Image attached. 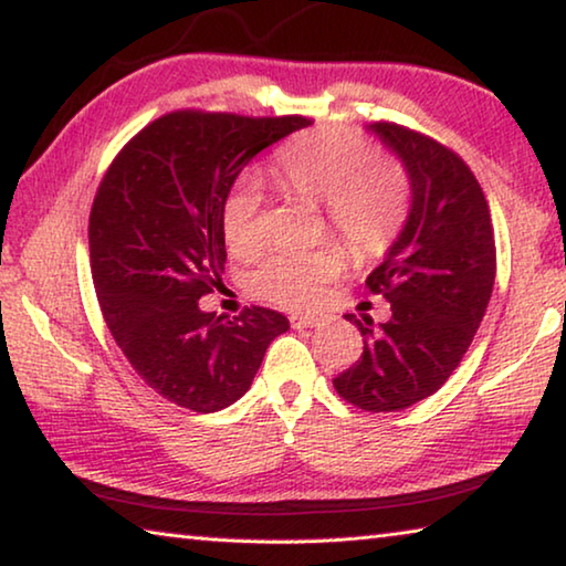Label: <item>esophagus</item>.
Here are the masks:
<instances>
[{
  "label": "esophagus",
  "instance_id": "1",
  "mask_svg": "<svg viewBox=\"0 0 566 566\" xmlns=\"http://www.w3.org/2000/svg\"><path fill=\"white\" fill-rule=\"evenodd\" d=\"M290 322L292 327L304 329V327H319V324H324V317L322 314H292Z\"/></svg>",
  "mask_w": 566,
  "mask_h": 566
}]
</instances>
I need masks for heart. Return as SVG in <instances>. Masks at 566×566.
<instances>
[{"label": "heart", "mask_w": 566, "mask_h": 566, "mask_svg": "<svg viewBox=\"0 0 566 566\" xmlns=\"http://www.w3.org/2000/svg\"><path fill=\"white\" fill-rule=\"evenodd\" d=\"M284 191L324 207L327 222L359 260H375L395 244L409 214V181L389 159H371L359 134L319 127L292 139L274 159ZM222 237L237 256L262 247L260 191L239 181L222 202ZM347 266L337 242L314 249H276L249 274V290L284 310H310Z\"/></svg>", "instance_id": "b5f03b06"}]
</instances>
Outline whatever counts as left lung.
I'll use <instances>...</instances> for the list:
<instances>
[{
  "mask_svg": "<svg viewBox=\"0 0 566 566\" xmlns=\"http://www.w3.org/2000/svg\"><path fill=\"white\" fill-rule=\"evenodd\" d=\"M369 129L395 151L411 185L409 217L367 290L389 302V319L347 314L364 337L337 395L364 411H399L444 385L490 304L496 247L484 191L464 159L395 122Z\"/></svg>",
  "mask_w": 566,
  "mask_h": 566,
  "instance_id": "8db88e82",
  "label": "left lung"
}]
</instances>
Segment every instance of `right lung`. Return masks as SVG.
<instances>
[{
  "mask_svg": "<svg viewBox=\"0 0 566 566\" xmlns=\"http://www.w3.org/2000/svg\"><path fill=\"white\" fill-rule=\"evenodd\" d=\"M306 117L179 109L127 142L99 181L90 262L104 322L147 385L177 407L219 411L244 395L284 314L199 310L224 272L222 202L249 161Z\"/></svg>",
  "mask_w": 566,
  "mask_h": 566,
  "instance_id": "1",
  "label": "right lung"
}]
</instances>
